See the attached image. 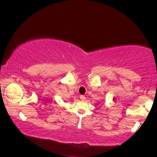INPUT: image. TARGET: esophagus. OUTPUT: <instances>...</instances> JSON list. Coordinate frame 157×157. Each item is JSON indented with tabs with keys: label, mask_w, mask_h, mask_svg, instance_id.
Here are the masks:
<instances>
[{
	"label": "esophagus",
	"mask_w": 157,
	"mask_h": 157,
	"mask_svg": "<svg viewBox=\"0 0 157 157\" xmlns=\"http://www.w3.org/2000/svg\"><path fill=\"white\" fill-rule=\"evenodd\" d=\"M80 99H81L82 101H85V100H86V97L84 96H80Z\"/></svg>",
	"instance_id": "obj_1"
}]
</instances>
